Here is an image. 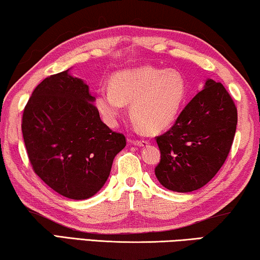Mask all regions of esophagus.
I'll list each match as a JSON object with an SVG mask.
<instances>
[{
  "label": "esophagus",
  "mask_w": 260,
  "mask_h": 260,
  "mask_svg": "<svg viewBox=\"0 0 260 260\" xmlns=\"http://www.w3.org/2000/svg\"><path fill=\"white\" fill-rule=\"evenodd\" d=\"M131 144H134L136 146H147L149 142L144 141V139H134V141H131Z\"/></svg>",
  "instance_id": "1"
}]
</instances>
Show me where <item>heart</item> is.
Segmentation results:
<instances>
[{"mask_svg": "<svg viewBox=\"0 0 260 260\" xmlns=\"http://www.w3.org/2000/svg\"><path fill=\"white\" fill-rule=\"evenodd\" d=\"M187 83L180 72L144 66L121 71L110 80V88L98 90L95 103L108 125H116L125 103L131 116L147 133L165 130L180 113Z\"/></svg>", "mask_w": 260, "mask_h": 260, "instance_id": "obj_1", "label": "heart"}]
</instances>
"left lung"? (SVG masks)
I'll return each instance as SVG.
<instances>
[{
	"mask_svg": "<svg viewBox=\"0 0 260 260\" xmlns=\"http://www.w3.org/2000/svg\"><path fill=\"white\" fill-rule=\"evenodd\" d=\"M237 108L221 82L207 79L174 125L158 137L160 161L154 173L165 188L187 193L208 183L234 142Z\"/></svg>",
	"mask_w": 260,
	"mask_h": 260,
	"instance_id": "8db88e82",
	"label": "left lung"
}]
</instances>
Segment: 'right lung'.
Returning a JSON list of instances; mask_svg holds the SVG:
<instances>
[{"instance_id": "obj_1", "label": "right lung", "mask_w": 260, "mask_h": 260, "mask_svg": "<svg viewBox=\"0 0 260 260\" xmlns=\"http://www.w3.org/2000/svg\"><path fill=\"white\" fill-rule=\"evenodd\" d=\"M95 98L69 70L44 79L23 111L22 133L35 173L62 197L86 200L105 185L125 136L100 118Z\"/></svg>"}]
</instances>
